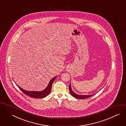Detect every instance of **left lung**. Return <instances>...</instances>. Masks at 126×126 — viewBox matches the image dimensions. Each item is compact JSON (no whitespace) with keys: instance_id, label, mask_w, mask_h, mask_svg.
Segmentation results:
<instances>
[{"instance_id":"1","label":"left lung","mask_w":126,"mask_h":126,"mask_svg":"<svg viewBox=\"0 0 126 126\" xmlns=\"http://www.w3.org/2000/svg\"><path fill=\"white\" fill-rule=\"evenodd\" d=\"M69 92L74 97L76 98H79V99H85V98H87L90 97H91L92 96H93L94 94L92 95H79V94H75V93H74L73 92V91L71 89V85L70 84L69 86Z\"/></svg>"}]
</instances>
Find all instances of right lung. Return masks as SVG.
Returning <instances> with one entry per match:
<instances>
[{
    "instance_id": "obj_1",
    "label": "right lung",
    "mask_w": 126,
    "mask_h": 126,
    "mask_svg": "<svg viewBox=\"0 0 126 126\" xmlns=\"http://www.w3.org/2000/svg\"><path fill=\"white\" fill-rule=\"evenodd\" d=\"M56 78V76H55L52 79H51V80L50 81L47 87L45 90H44L43 91H41V92L27 91L26 90H25L22 89L21 87L18 86H18V87L19 88V89L22 92H23L25 94H26L30 97H32L33 98H43V97L46 96L50 94V93L51 91L53 83L54 82Z\"/></svg>"
}]
</instances>
